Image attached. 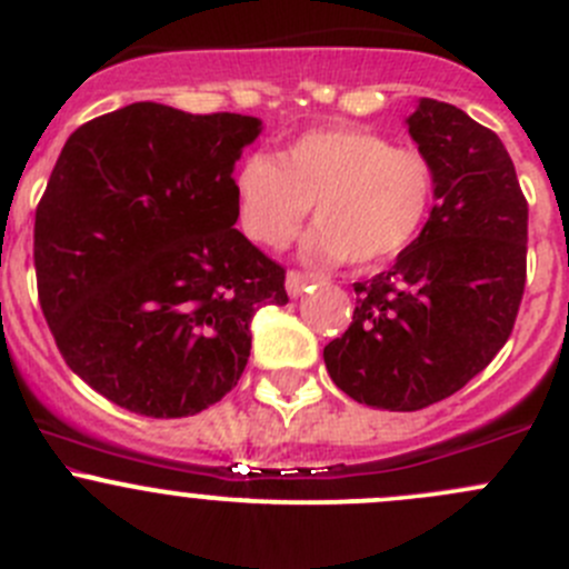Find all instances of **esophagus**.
Here are the masks:
<instances>
[{
  "label": "esophagus",
  "mask_w": 569,
  "mask_h": 569,
  "mask_svg": "<svg viewBox=\"0 0 569 569\" xmlns=\"http://www.w3.org/2000/svg\"><path fill=\"white\" fill-rule=\"evenodd\" d=\"M313 274H308V272H295V269H291L289 274H286V291H289V297H300L302 291L308 289V286L313 283Z\"/></svg>",
  "instance_id": "34e87169"
}]
</instances>
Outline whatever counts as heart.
<instances>
[{
    "instance_id": "b5f03b06",
    "label": "heart",
    "mask_w": 569,
    "mask_h": 569,
    "mask_svg": "<svg viewBox=\"0 0 569 569\" xmlns=\"http://www.w3.org/2000/svg\"><path fill=\"white\" fill-rule=\"evenodd\" d=\"M438 192L432 159L393 148L355 126H325L286 142L278 157L250 153L233 173L242 231L280 250L300 233L313 206L306 256L375 269L401 256L427 226Z\"/></svg>"
}]
</instances>
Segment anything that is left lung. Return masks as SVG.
I'll return each mask as SVG.
<instances>
[{"label":"left lung","instance_id":"8db88e82","mask_svg":"<svg viewBox=\"0 0 569 569\" xmlns=\"http://www.w3.org/2000/svg\"><path fill=\"white\" fill-rule=\"evenodd\" d=\"M438 173L427 226L388 272L355 283L352 325L325 347L355 401L412 412L468 386L507 343L526 289L529 203L496 131L455 104L407 118Z\"/></svg>","mask_w":569,"mask_h":569}]
</instances>
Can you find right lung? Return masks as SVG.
<instances>
[{
	"mask_svg": "<svg viewBox=\"0 0 569 569\" xmlns=\"http://www.w3.org/2000/svg\"><path fill=\"white\" fill-rule=\"evenodd\" d=\"M250 114L137 101L79 126L36 211L38 300L68 369L118 407L183 418L250 358L286 269L233 228Z\"/></svg>",
	"mask_w": 569,
	"mask_h": 569,
	"instance_id": "obj_1",
	"label": "right lung"
}]
</instances>
